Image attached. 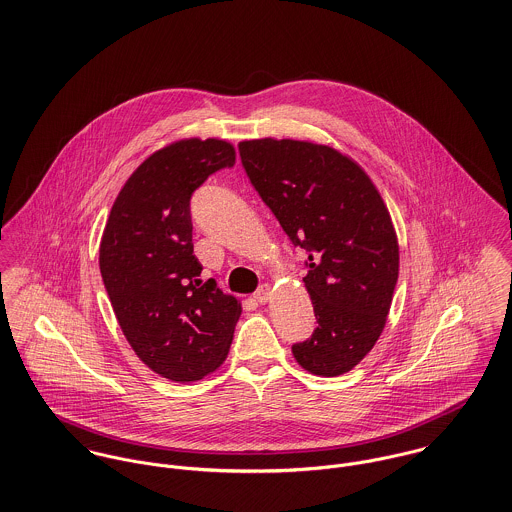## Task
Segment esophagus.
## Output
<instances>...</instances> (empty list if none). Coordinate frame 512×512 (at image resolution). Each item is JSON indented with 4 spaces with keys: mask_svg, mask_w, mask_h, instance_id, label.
<instances>
[{
    "mask_svg": "<svg viewBox=\"0 0 512 512\" xmlns=\"http://www.w3.org/2000/svg\"><path fill=\"white\" fill-rule=\"evenodd\" d=\"M269 297H271V287H269V285L259 287V289L255 291V295H253V299H255L259 305H265V303L269 301Z\"/></svg>",
    "mask_w": 512,
    "mask_h": 512,
    "instance_id": "obj_1",
    "label": "esophagus"
}]
</instances>
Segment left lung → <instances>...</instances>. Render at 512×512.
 <instances>
[{"mask_svg":"<svg viewBox=\"0 0 512 512\" xmlns=\"http://www.w3.org/2000/svg\"><path fill=\"white\" fill-rule=\"evenodd\" d=\"M241 164L295 247L316 328L293 344L316 376L352 370L380 338L398 283L400 249L390 211L366 172L334 148L301 140H245Z\"/></svg>","mask_w":512,"mask_h":512,"instance_id":"left-lung-1","label":"left lung"}]
</instances>
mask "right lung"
<instances>
[{
	"label": "right lung",
	"instance_id": "obj_1",
	"mask_svg": "<svg viewBox=\"0 0 512 512\" xmlns=\"http://www.w3.org/2000/svg\"><path fill=\"white\" fill-rule=\"evenodd\" d=\"M235 164L217 138L174 142L126 180L104 225L99 265L118 324L136 356L172 382H196L229 352L241 305L202 283L194 255V192Z\"/></svg>",
	"mask_w": 512,
	"mask_h": 512
}]
</instances>
